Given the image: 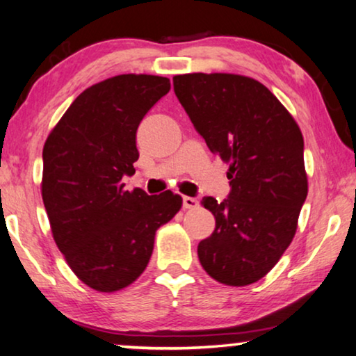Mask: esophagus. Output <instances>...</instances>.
Returning a JSON list of instances; mask_svg holds the SVG:
<instances>
[{"mask_svg":"<svg viewBox=\"0 0 356 356\" xmlns=\"http://www.w3.org/2000/svg\"><path fill=\"white\" fill-rule=\"evenodd\" d=\"M198 204H200V201L193 198V196H184L182 198L184 209H195V208H198Z\"/></svg>","mask_w":356,"mask_h":356,"instance_id":"esophagus-1","label":"esophagus"}]
</instances>
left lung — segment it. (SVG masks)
I'll return each mask as SVG.
<instances>
[{
	"instance_id": "left-lung-1",
	"label": "left lung",
	"mask_w": 356,
	"mask_h": 356,
	"mask_svg": "<svg viewBox=\"0 0 356 356\" xmlns=\"http://www.w3.org/2000/svg\"><path fill=\"white\" fill-rule=\"evenodd\" d=\"M172 83L209 150L230 163L229 196L220 203L203 200L216 229L200 241V262L222 284L256 283L296 235L309 192L304 137L283 104L256 79L188 73Z\"/></svg>"
}]
</instances>
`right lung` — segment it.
Wrapping results in <instances>:
<instances>
[{
  "instance_id": "obj_1",
  "label": "right lung",
  "mask_w": 356,
  "mask_h": 356,
  "mask_svg": "<svg viewBox=\"0 0 356 356\" xmlns=\"http://www.w3.org/2000/svg\"><path fill=\"white\" fill-rule=\"evenodd\" d=\"M171 89L168 78L118 75L88 88L63 113L42 148V203L52 236L73 273L100 293L129 286L144 272L155 233L182 198L124 190L136 172V132Z\"/></svg>"
}]
</instances>
